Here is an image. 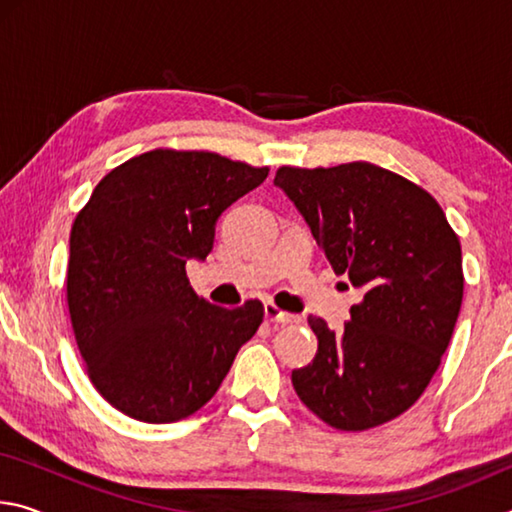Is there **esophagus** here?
I'll return each instance as SVG.
<instances>
[{"label":"esophagus","instance_id":"34e87169","mask_svg":"<svg viewBox=\"0 0 512 512\" xmlns=\"http://www.w3.org/2000/svg\"><path fill=\"white\" fill-rule=\"evenodd\" d=\"M264 316H266L268 323H275V325L300 323V316H293V314H287V311L277 309L273 302H266V305H264Z\"/></svg>","mask_w":512,"mask_h":512}]
</instances>
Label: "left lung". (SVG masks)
<instances>
[{"instance_id":"obj_1","label":"left lung","mask_w":512,"mask_h":512,"mask_svg":"<svg viewBox=\"0 0 512 512\" xmlns=\"http://www.w3.org/2000/svg\"><path fill=\"white\" fill-rule=\"evenodd\" d=\"M273 183L334 273L363 293L341 332L309 316L318 352L291 372L293 388L336 429L397 418L424 393L452 339L463 302L461 241L424 189L375 164L282 167Z\"/></svg>"}]
</instances>
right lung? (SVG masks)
Segmentation results:
<instances>
[{
    "label": "right lung",
    "instance_id": "1",
    "mask_svg": "<svg viewBox=\"0 0 512 512\" xmlns=\"http://www.w3.org/2000/svg\"><path fill=\"white\" fill-rule=\"evenodd\" d=\"M205 151H149L94 187L69 237L67 305L88 375L106 400L149 424L212 400L262 302L223 309L189 287V259L212 253L219 216L266 180Z\"/></svg>",
    "mask_w": 512,
    "mask_h": 512
}]
</instances>
